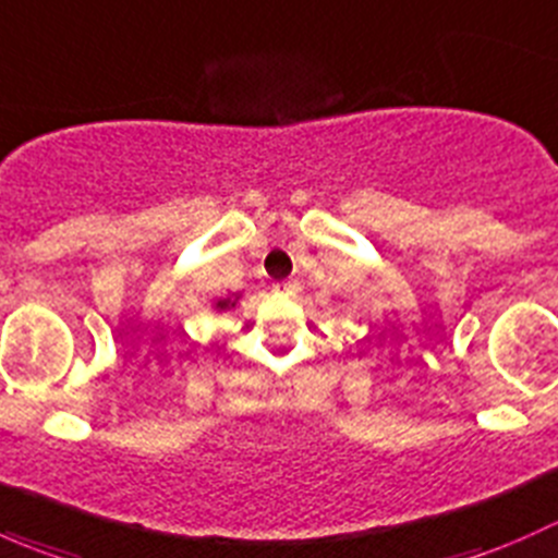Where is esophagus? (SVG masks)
<instances>
[{"instance_id":"1","label":"esophagus","mask_w":558,"mask_h":558,"mask_svg":"<svg viewBox=\"0 0 558 558\" xmlns=\"http://www.w3.org/2000/svg\"><path fill=\"white\" fill-rule=\"evenodd\" d=\"M272 291L275 296H286L289 300V296H294L300 291V280H280V283L272 286Z\"/></svg>"}]
</instances>
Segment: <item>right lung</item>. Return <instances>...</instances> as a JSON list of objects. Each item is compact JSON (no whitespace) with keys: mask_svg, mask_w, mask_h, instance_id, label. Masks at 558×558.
Instances as JSON below:
<instances>
[{"mask_svg":"<svg viewBox=\"0 0 558 558\" xmlns=\"http://www.w3.org/2000/svg\"><path fill=\"white\" fill-rule=\"evenodd\" d=\"M240 296H243V294H229V296H221V300L213 302V311H216V313L234 311V307H238V302H240Z\"/></svg>","mask_w":558,"mask_h":558,"instance_id":"add662e5","label":"right lung"}]
</instances>
